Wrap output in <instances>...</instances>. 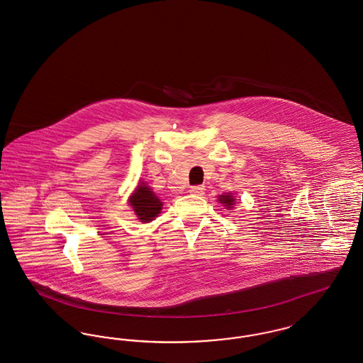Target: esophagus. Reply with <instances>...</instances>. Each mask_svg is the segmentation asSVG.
<instances>
[{"instance_id": "1", "label": "esophagus", "mask_w": 363, "mask_h": 363, "mask_svg": "<svg viewBox=\"0 0 363 363\" xmlns=\"http://www.w3.org/2000/svg\"><path fill=\"white\" fill-rule=\"evenodd\" d=\"M204 190H206V188L203 185H196V186H191L189 191L191 194H194V196H203Z\"/></svg>"}]
</instances>
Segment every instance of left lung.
<instances>
[{
  "mask_svg": "<svg viewBox=\"0 0 363 363\" xmlns=\"http://www.w3.org/2000/svg\"><path fill=\"white\" fill-rule=\"evenodd\" d=\"M219 201L222 204H225V207L230 208L234 204V199L231 194H225V196H219Z\"/></svg>",
  "mask_w": 363,
  "mask_h": 363,
  "instance_id": "8db88e82",
  "label": "left lung"
}]
</instances>
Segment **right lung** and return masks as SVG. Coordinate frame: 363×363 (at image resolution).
<instances>
[{
  "mask_svg": "<svg viewBox=\"0 0 363 363\" xmlns=\"http://www.w3.org/2000/svg\"><path fill=\"white\" fill-rule=\"evenodd\" d=\"M130 206L135 209L141 222L154 220L162 209V203L156 197L155 193L144 184H140L138 190L130 197Z\"/></svg>",
  "mask_w": 363,
  "mask_h": 363,
  "instance_id": "add662e5",
  "label": "right lung"
}]
</instances>
